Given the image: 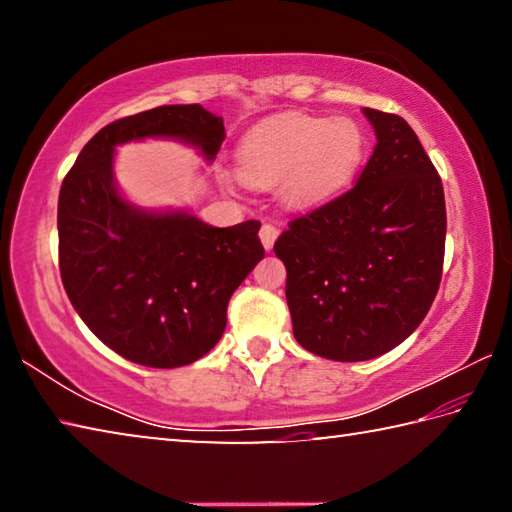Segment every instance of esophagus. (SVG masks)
Here are the masks:
<instances>
[{"label":"esophagus","instance_id":"1","mask_svg":"<svg viewBox=\"0 0 512 512\" xmlns=\"http://www.w3.org/2000/svg\"><path fill=\"white\" fill-rule=\"evenodd\" d=\"M277 237H280V228H275L273 223H264L262 230H259V239H262V246L266 250H273Z\"/></svg>","mask_w":512,"mask_h":512}]
</instances>
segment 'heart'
Segmentation results:
<instances>
[{
  "instance_id": "heart-1",
  "label": "heart",
  "mask_w": 512,
  "mask_h": 512,
  "mask_svg": "<svg viewBox=\"0 0 512 512\" xmlns=\"http://www.w3.org/2000/svg\"><path fill=\"white\" fill-rule=\"evenodd\" d=\"M368 137L350 117L280 115L239 142L235 162L248 183L268 187L289 207L311 210L339 196L366 160Z\"/></svg>"
}]
</instances>
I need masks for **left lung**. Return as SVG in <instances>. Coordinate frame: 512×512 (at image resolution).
Wrapping results in <instances>:
<instances>
[{
  "mask_svg": "<svg viewBox=\"0 0 512 512\" xmlns=\"http://www.w3.org/2000/svg\"><path fill=\"white\" fill-rule=\"evenodd\" d=\"M377 146L348 194L291 221L293 336L332 361L381 357L418 329L440 287L447 214L440 176L402 117L363 108Z\"/></svg>",
  "mask_w": 512,
  "mask_h": 512,
  "instance_id": "8db88e82",
  "label": "left lung"
}]
</instances>
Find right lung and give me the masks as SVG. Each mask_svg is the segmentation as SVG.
I'll return each instance as SVG.
<instances>
[{
  "mask_svg": "<svg viewBox=\"0 0 512 512\" xmlns=\"http://www.w3.org/2000/svg\"><path fill=\"white\" fill-rule=\"evenodd\" d=\"M173 140L214 162L223 117L198 103L117 119L83 146L58 196V255L67 298L90 332L149 368L201 359L223 336L225 311L264 257L259 221L216 228L187 210H146L115 178L117 146Z\"/></svg>",
  "mask_w": 512,
  "mask_h": 512,
  "instance_id": "obj_1",
  "label": "right lung"
}]
</instances>
